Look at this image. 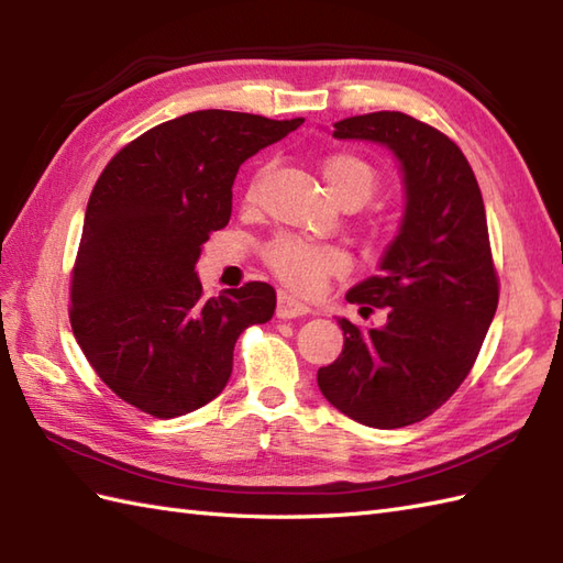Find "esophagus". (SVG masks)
<instances>
[{"mask_svg": "<svg viewBox=\"0 0 563 563\" xmlns=\"http://www.w3.org/2000/svg\"><path fill=\"white\" fill-rule=\"evenodd\" d=\"M275 314H278L280 319L305 317V314H309V307L302 305L300 300H295V297L280 292V295H278V309H275Z\"/></svg>", "mask_w": 563, "mask_h": 563, "instance_id": "1", "label": "esophagus"}]
</instances>
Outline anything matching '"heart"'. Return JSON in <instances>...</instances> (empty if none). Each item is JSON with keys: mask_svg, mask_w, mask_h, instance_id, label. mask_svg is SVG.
I'll list each match as a JSON object with an SVG mask.
<instances>
[{"mask_svg": "<svg viewBox=\"0 0 563 563\" xmlns=\"http://www.w3.org/2000/svg\"><path fill=\"white\" fill-rule=\"evenodd\" d=\"M324 178L343 206H363L377 190L379 174L373 164L355 152H333L321 164ZM263 172H258L244 194L246 206H256L261 198ZM261 256L278 278L302 295H317L324 285L349 268L341 249L331 244L309 242L295 234H278L263 244Z\"/></svg>", "mask_w": 563, "mask_h": 563, "instance_id": "1", "label": "heart"}]
</instances>
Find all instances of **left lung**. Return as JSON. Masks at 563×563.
<instances>
[{
	"label": "left lung",
	"instance_id": "1",
	"mask_svg": "<svg viewBox=\"0 0 563 563\" xmlns=\"http://www.w3.org/2000/svg\"><path fill=\"white\" fill-rule=\"evenodd\" d=\"M333 137L373 140L397 154L406 214L379 273L345 295L387 324L341 319L343 353L319 367L324 397L369 428H404L440 409L476 363L498 307V273L479 184L454 142L399 111L353 115Z\"/></svg>",
	"mask_w": 563,
	"mask_h": 563
}]
</instances>
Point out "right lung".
Here are the masks:
<instances>
[{
	"label": "right lung",
	"mask_w": 563,
	"mask_h": 563,
	"mask_svg": "<svg viewBox=\"0 0 563 563\" xmlns=\"http://www.w3.org/2000/svg\"><path fill=\"white\" fill-rule=\"evenodd\" d=\"M300 125L196 111L150 128L106 164L71 268L69 324L93 373L135 409L176 418L212 401L242 331L273 317L268 283L206 297L196 263L230 222L239 166Z\"/></svg>",
	"instance_id": "add662e5"
}]
</instances>
